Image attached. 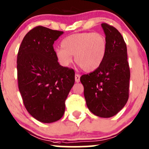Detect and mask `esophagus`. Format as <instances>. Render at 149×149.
I'll return each mask as SVG.
<instances>
[{"instance_id":"34e87169","label":"esophagus","mask_w":149,"mask_h":149,"mask_svg":"<svg viewBox=\"0 0 149 149\" xmlns=\"http://www.w3.org/2000/svg\"><path fill=\"white\" fill-rule=\"evenodd\" d=\"M80 81V75L78 74H75V81H76L77 83L79 82Z\"/></svg>"}]
</instances>
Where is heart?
<instances>
[{"mask_svg":"<svg viewBox=\"0 0 149 149\" xmlns=\"http://www.w3.org/2000/svg\"><path fill=\"white\" fill-rule=\"evenodd\" d=\"M63 48L55 50L58 63L64 68L72 63V56L77 64L84 71L90 72L102 64L107 53V40L101 33H78L67 36L62 41Z\"/></svg>","mask_w":149,"mask_h":149,"instance_id":"b5f03b06","label":"heart"}]
</instances>
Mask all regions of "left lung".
Instances as JSON below:
<instances>
[{"label":"left lung","mask_w":149,"mask_h":149,"mask_svg":"<svg viewBox=\"0 0 149 149\" xmlns=\"http://www.w3.org/2000/svg\"><path fill=\"white\" fill-rule=\"evenodd\" d=\"M107 40L102 64L80 81L88 110L100 118H111L123 109L129 98L130 71L127 46L121 34L106 23L101 24Z\"/></svg>","instance_id":"8db88e82"}]
</instances>
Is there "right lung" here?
<instances>
[{"mask_svg": "<svg viewBox=\"0 0 149 149\" xmlns=\"http://www.w3.org/2000/svg\"><path fill=\"white\" fill-rule=\"evenodd\" d=\"M63 31L38 26L23 38L17 61L18 86L29 114L43 123L59 120L74 84V72L57 61L53 43Z\"/></svg>", "mask_w": 149, "mask_h": 149, "instance_id": "add662e5", "label": "right lung"}]
</instances>
